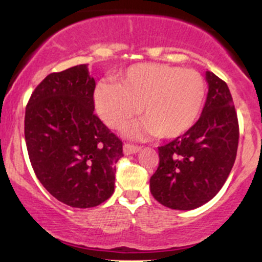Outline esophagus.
Returning a JSON list of instances; mask_svg holds the SVG:
<instances>
[{
    "instance_id": "esophagus-1",
    "label": "esophagus",
    "mask_w": 262,
    "mask_h": 262,
    "mask_svg": "<svg viewBox=\"0 0 262 262\" xmlns=\"http://www.w3.org/2000/svg\"><path fill=\"white\" fill-rule=\"evenodd\" d=\"M139 150H140V146L134 145V144H130V143H125L124 145H123V151H124L125 155L135 154V152H138Z\"/></svg>"
}]
</instances>
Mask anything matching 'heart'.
Wrapping results in <instances>:
<instances>
[{"label":"heart","mask_w":262,"mask_h":262,"mask_svg":"<svg viewBox=\"0 0 262 262\" xmlns=\"http://www.w3.org/2000/svg\"><path fill=\"white\" fill-rule=\"evenodd\" d=\"M206 93V81L198 71L148 62L130 66L116 82H101L95 91V106L113 129H122L140 111L144 118L129 133L171 139L193 127Z\"/></svg>","instance_id":"b5f03b06"}]
</instances>
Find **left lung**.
I'll return each mask as SVG.
<instances>
[{"mask_svg":"<svg viewBox=\"0 0 262 262\" xmlns=\"http://www.w3.org/2000/svg\"><path fill=\"white\" fill-rule=\"evenodd\" d=\"M209 90L200 119L183 135L159 146L150 192L162 206L189 210L223 187L236 158L239 122L228 85L207 71Z\"/></svg>","mask_w":262,"mask_h":262,"instance_id":"left-lung-1","label":"left lung"}]
</instances>
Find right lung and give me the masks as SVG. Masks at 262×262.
<instances>
[{
	"label": "right lung",
	"instance_id": "add662e5",
	"mask_svg": "<svg viewBox=\"0 0 262 262\" xmlns=\"http://www.w3.org/2000/svg\"><path fill=\"white\" fill-rule=\"evenodd\" d=\"M96 82L87 64L48 75L26 107L29 160L60 202L90 208L112 196L122 140L96 116Z\"/></svg>",
	"mask_w": 262,
	"mask_h": 262
}]
</instances>
